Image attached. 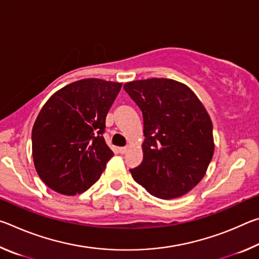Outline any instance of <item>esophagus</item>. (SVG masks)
<instances>
[{
    "instance_id": "obj_1",
    "label": "esophagus",
    "mask_w": 259,
    "mask_h": 259,
    "mask_svg": "<svg viewBox=\"0 0 259 259\" xmlns=\"http://www.w3.org/2000/svg\"><path fill=\"white\" fill-rule=\"evenodd\" d=\"M129 147L128 146H124V147H120L119 148V153H121V154H125L126 152H128Z\"/></svg>"
}]
</instances>
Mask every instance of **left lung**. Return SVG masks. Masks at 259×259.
I'll use <instances>...</instances> for the list:
<instances>
[{
	"label": "left lung",
	"instance_id": "8db88e82",
	"mask_svg": "<svg viewBox=\"0 0 259 259\" xmlns=\"http://www.w3.org/2000/svg\"><path fill=\"white\" fill-rule=\"evenodd\" d=\"M125 93L143 113V162L130 169L150 194L169 200L198 185L213 155L212 123L190 88L170 78L128 82Z\"/></svg>",
	"mask_w": 259,
	"mask_h": 259
}]
</instances>
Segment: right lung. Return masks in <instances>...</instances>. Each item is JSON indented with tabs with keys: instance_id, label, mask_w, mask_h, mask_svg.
<instances>
[{
	"instance_id": "add662e5",
	"label": "right lung",
	"mask_w": 259,
	"mask_h": 259,
	"mask_svg": "<svg viewBox=\"0 0 259 259\" xmlns=\"http://www.w3.org/2000/svg\"><path fill=\"white\" fill-rule=\"evenodd\" d=\"M121 87L85 78L57 91L42 107L32 130L33 159L51 190L75 195L98 181L114 155L103 135Z\"/></svg>"
}]
</instances>
